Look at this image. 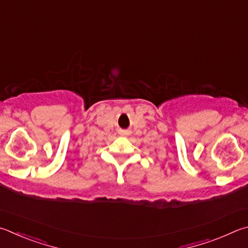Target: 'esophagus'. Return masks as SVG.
<instances>
[{
    "label": "esophagus",
    "instance_id": "34e87169",
    "mask_svg": "<svg viewBox=\"0 0 248 248\" xmlns=\"http://www.w3.org/2000/svg\"><path fill=\"white\" fill-rule=\"evenodd\" d=\"M120 134H121V136H127V132H125V131H123V132H120Z\"/></svg>",
    "mask_w": 248,
    "mask_h": 248
}]
</instances>
